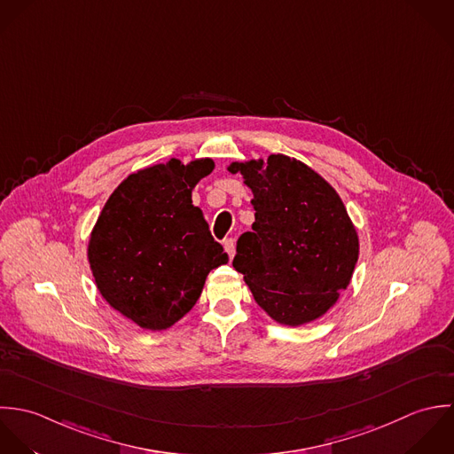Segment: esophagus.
Segmentation results:
<instances>
[{"instance_id": "obj_1", "label": "esophagus", "mask_w": 454, "mask_h": 454, "mask_svg": "<svg viewBox=\"0 0 454 454\" xmlns=\"http://www.w3.org/2000/svg\"><path fill=\"white\" fill-rule=\"evenodd\" d=\"M223 246H224L226 253H228V256H230V260H231L233 254H235V240H233V239H224Z\"/></svg>"}]
</instances>
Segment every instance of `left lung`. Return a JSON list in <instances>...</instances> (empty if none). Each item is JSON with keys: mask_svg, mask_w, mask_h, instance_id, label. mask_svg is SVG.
I'll return each instance as SVG.
<instances>
[{"mask_svg": "<svg viewBox=\"0 0 454 454\" xmlns=\"http://www.w3.org/2000/svg\"><path fill=\"white\" fill-rule=\"evenodd\" d=\"M228 170L244 176L256 210L253 231L237 242L235 270L277 323L317 319L348 287L360 253L340 196L312 168L282 154Z\"/></svg>", "mask_w": 454, "mask_h": 454, "instance_id": "left-lung-1", "label": "left lung"}]
</instances>
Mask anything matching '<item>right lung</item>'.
Wrapping results in <instances>:
<instances>
[{
    "instance_id": "obj_1",
    "label": "right lung",
    "mask_w": 454,
    "mask_h": 454,
    "mask_svg": "<svg viewBox=\"0 0 454 454\" xmlns=\"http://www.w3.org/2000/svg\"><path fill=\"white\" fill-rule=\"evenodd\" d=\"M214 170L196 160L131 174L106 200L91 233L90 265L101 296L145 330H167L201 294L208 272L228 263L191 191Z\"/></svg>"
}]
</instances>
